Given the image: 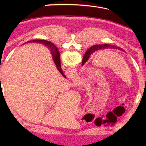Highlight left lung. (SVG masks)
<instances>
[{
	"label": "left lung",
	"mask_w": 146,
	"mask_h": 146,
	"mask_svg": "<svg viewBox=\"0 0 146 146\" xmlns=\"http://www.w3.org/2000/svg\"><path fill=\"white\" fill-rule=\"evenodd\" d=\"M108 48H111V49H119V50L120 51H123V49L122 48H120L119 47H117V46H113V45H110V44H97V45H94L92 46L90 48L88 49V50L87 51V54H86V56L83 57V61H82V66H83L86 61L88 60V59L90 58V55H91L92 53H94V52L99 51V50H102V49H108ZM54 50H57V48L56 47L55 49Z\"/></svg>",
	"instance_id": "obj_1"
}]
</instances>
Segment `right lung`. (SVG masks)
<instances>
[{"instance_id": "add662e5", "label": "right lung", "mask_w": 146, "mask_h": 146, "mask_svg": "<svg viewBox=\"0 0 146 146\" xmlns=\"http://www.w3.org/2000/svg\"><path fill=\"white\" fill-rule=\"evenodd\" d=\"M30 42H31V41H27V42L29 43ZM33 42H38L39 43H43V44H44L46 46H48L49 48H50L51 49V54L52 56V58H53V61L54 62V63L56 64V66L57 69L58 70V71H60L61 73V74L62 75H63L64 78H66V76H65L63 73V71L61 70V61H60V52H58V49L57 50H54L56 48V46L51 43V42L48 41H46V40H33Z\"/></svg>"}]
</instances>
